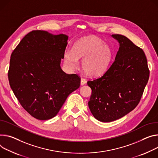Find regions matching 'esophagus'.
<instances>
[{"instance_id":"esophagus-1","label":"esophagus","mask_w":158,"mask_h":158,"mask_svg":"<svg viewBox=\"0 0 158 158\" xmlns=\"http://www.w3.org/2000/svg\"><path fill=\"white\" fill-rule=\"evenodd\" d=\"M85 83H86V80H85L84 78L82 77L81 79V85H84Z\"/></svg>"}]
</instances>
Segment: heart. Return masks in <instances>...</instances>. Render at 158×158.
Instances as JSON below:
<instances>
[{
  "mask_svg": "<svg viewBox=\"0 0 158 158\" xmlns=\"http://www.w3.org/2000/svg\"><path fill=\"white\" fill-rule=\"evenodd\" d=\"M111 49L96 36H88L79 40L73 50L67 49L65 60L71 67H76L78 59H82L84 73L91 76H99L107 70L112 58Z\"/></svg>",
  "mask_w": 158,
  "mask_h": 158,
  "instance_id": "b5f03b06",
  "label": "heart"
}]
</instances>
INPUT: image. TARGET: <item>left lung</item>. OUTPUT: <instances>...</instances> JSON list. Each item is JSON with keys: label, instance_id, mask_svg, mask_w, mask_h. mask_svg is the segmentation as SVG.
Instances as JSON below:
<instances>
[{"label": "left lung", "instance_id": "obj_1", "mask_svg": "<svg viewBox=\"0 0 158 158\" xmlns=\"http://www.w3.org/2000/svg\"><path fill=\"white\" fill-rule=\"evenodd\" d=\"M112 37L120 44L114 62L102 77L87 82L92 90L89 110L95 118L103 122L116 120L132 111L149 77L143 50L123 35Z\"/></svg>", "mask_w": 158, "mask_h": 158}]
</instances>
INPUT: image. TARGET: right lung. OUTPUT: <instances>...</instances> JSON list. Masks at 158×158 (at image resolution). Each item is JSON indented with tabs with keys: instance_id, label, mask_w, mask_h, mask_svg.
Returning a JSON list of instances; mask_svg holds the SVG:
<instances>
[{
	"instance_id": "right-lung-1",
	"label": "right lung",
	"mask_w": 158,
	"mask_h": 158,
	"mask_svg": "<svg viewBox=\"0 0 158 158\" xmlns=\"http://www.w3.org/2000/svg\"><path fill=\"white\" fill-rule=\"evenodd\" d=\"M68 36L36 30L27 33L12 52L8 72L10 86L23 108L45 120L59 113L80 77L62 70Z\"/></svg>"
}]
</instances>
